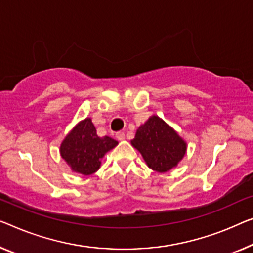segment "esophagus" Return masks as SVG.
Returning <instances> with one entry per match:
<instances>
[{
    "instance_id": "esophagus-1",
    "label": "esophagus",
    "mask_w": 253,
    "mask_h": 253,
    "mask_svg": "<svg viewBox=\"0 0 253 253\" xmlns=\"http://www.w3.org/2000/svg\"><path fill=\"white\" fill-rule=\"evenodd\" d=\"M116 137L118 141H124V139H125V133H124V131H119V133H117Z\"/></svg>"
}]
</instances>
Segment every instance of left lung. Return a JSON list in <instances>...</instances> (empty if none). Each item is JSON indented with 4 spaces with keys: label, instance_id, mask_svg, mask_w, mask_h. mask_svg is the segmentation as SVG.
Instances as JSON below:
<instances>
[{
    "label": "left lung",
    "instance_id": "1",
    "mask_svg": "<svg viewBox=\"0 0 253 253\" xmlns=\"http://www.w3.org/2000/svg\"><path fill=\"white\" fill-rule=\"evenodd\" d=\"M131 145L143 159L158 172L176 167L186 153V142L158 116H152L138 127Z\"/></svg>",
    "mask_w": 253,
    "mask_h": 253
}]
</instances>
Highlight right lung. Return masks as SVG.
<instances>
[{"label": "right lung", "instance_id": "1", "mask_svg": "<svg viewBox=\"0 0 253 253\" xmlns=\"http://www.w3.org/2000/svg\"><path fill=\"white\" fill-rule=\"evenodd\" d=\"M118 144L116 139L97 136L92 119L79 122L67 135L60 146L62 159L71 170L88 176L99 170L104 154Z\"/></svg>", "mask_w": 253, "mask_h": 253}]
</instances>
